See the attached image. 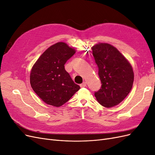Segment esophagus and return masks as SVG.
Masks as SVG:
<instances>
[{
  "mask_svg": "<svg viewBox=\"0 0 155 155\" xmlns=\"http://www.w3.org/2000/svg\"><path fill=\"white\" fill-rule=\"evenodd\" d=\"M87 86V83L86 82H83V83H81L80 85V87H85Z\"/></svg>",
  "mask_w": 155,
  "mask_h": 155,
  "instance_id": "1",
  "label": "esophagus"
}]
</instances>
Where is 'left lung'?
<instances>
[{
    "instance_id": "obj_1",
    "label": "left lung",
    "mask_w": 155,
    "mask_h": 155,
    "mask_svg": "<svg viewBox=\"0 0 155 155\" xmlns=\"http://www.w3.org/2000/svg\"><path fill=\"white\" fill-rule=\"evenodd\" d=\"M98 67L101 88L94 96L100 105L114 107L129 94L134 81L133 70L129 61L112 45L99 43L92 47Z\"/></svg>"
}]
</instances>
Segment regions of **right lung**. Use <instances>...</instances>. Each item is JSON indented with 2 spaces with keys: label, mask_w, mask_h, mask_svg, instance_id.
<instances>
[{
  "label": "right lung",
  "mask_w": 155,
  "mask_h": 155,
  "mask_svg": "<svg viewBox=\"0 0 155 155\" xmlns=\"http://www.w3.org/2000/svg\"><path fill=\"white\" fill-rule=\"evenodd\" d=\"M76 50L63 42L51 45L32 67L30 79L33 90L46 104L59 107L80 88L64 69Z\"/></svg>",
  "instance_id": "right-lung-1"
}]
</instances>
